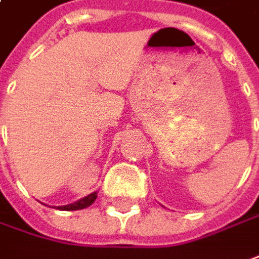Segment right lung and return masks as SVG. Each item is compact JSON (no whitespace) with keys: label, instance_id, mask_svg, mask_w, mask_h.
Wrapping results in <instances>:
<instances>
[{"label":"right lung","instance_id":"obj_1","mask_svg":"<svg viewBox=\"0 0 259 259\" xmlns=\"http://www.w3.org/2000/svg\"><path fill=\"white\" fill-rule=\"evenodd\" d=\"M97 198V191L94 193H91V194H88L84 198H81V200H78V201H75L72 204H66V206H58L59 210H66V211H69V210H81V208L88 207V206H91L94 201H96Z\"/></svg>","mask_w":259,"mask_h":259}]
</instances>
